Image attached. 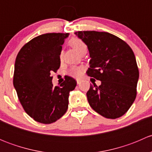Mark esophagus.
Listing matches in <instances>:
<instances>
[{
	"instance_id": "1",
	"label": "esophagus",
	"mask_w": 152,
	"mask_h": 152,
	"mask_svg": "<svg viewBox=\"0 0 152 152\" xmlns=\"http://www.w3.org/2000/svg\"><path fill=\"white\" fill-rule=\"evenodd\" d=\"M76 82H77L78 85H79V84H80V82H81V80H79V79H77V80H76Z\"/></svg>"
}]
</instances>
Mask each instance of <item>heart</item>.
<instances>
[{"instance_id": "b5f03b06", "label": "heart", "mask_w": 152, "mask_h": 152, "mask_svg": "<svg viewBox=\"0 0 152 152\" xmlns=\"http://www.w3.org/2000/svg\"><path fill=\"white\" fill-rule=\"evenodd\" d=\"M70 45L73 47V48L74 50H76L78 53H82V52L87 50V45L85 43L82 39H79V38L75 37L72 38L71 39L69 42ZM59 58L61 59L63 58V51H61L59 53ZM84 71V67L82 66H73L70 67V69L67 71V73L70 76H73V77L79 78L82 76V74L83 73Z\"/></svg>"}]
</instances>
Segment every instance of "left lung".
Instances as JSON below:
<instances>
[{
  "instance_id": "obj_1",
  "label": "left lung",
  "mask_w": 152,
  "mask_h": 152,
  "mask_svg": "<svg viewBox=\"0 0 152 152\" xmlns=\"http://www.w3.org/2000/svg\"><path fill=\"white\" fill-rule=\"evenodd\" d=\"M88 48L90 67L87 74L100 80L87 93L90 107L107 118L124 115L137 96L139 70L134 52L118 37L95 31L75 32Z\"/></svg>"
}]
</instances>
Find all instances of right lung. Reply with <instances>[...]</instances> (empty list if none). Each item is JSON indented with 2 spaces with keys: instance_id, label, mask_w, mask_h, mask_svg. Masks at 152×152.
<instances>
[{
  "instance_id": "obj_1",
  "label": "right lung",
  "mask_w": 152,
  "mask_h": 152,
  "mask_svg": "<svg viewBox=\"0 0 152 152\" xmlns=\"http://www.w3.org/2000/svg\"><path fill=\"white\" fill-rule=\"evenodd\" d=\"M68 33H48L36 37L20 50L16 57L13 85L26 113L36 121L48 124L66 113L69 93L76 82L67 76L53 87L50 73L60 67L59 53Z\"/></svg>"
}]
</instances>
